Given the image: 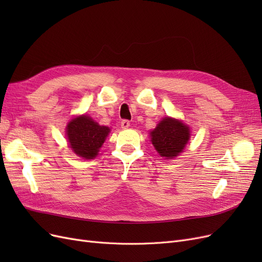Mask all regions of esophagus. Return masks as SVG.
<instances>
[{
  "instance_id": "34e87169",
  "label": "esophagus",
  "mask_w": 262,
  "mask_h": 262,
  "mask_svg": "<svg viewBox=\"0 0 262 262\" xmlns=\"http://www.w3.org/2000/svg\"><path fill=\"white\" fill-rule=\"evenodd\" d=\"M130 126V121L129 120H122L121 121V128H123V129H126V128H129Z\"/></svg>"
}]
</instances>
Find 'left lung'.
Instances as JSON below:
<instances>
[{"label": "left lung", "mask_w": 262, "mask_h": 262, "mask_svg": "<svg viewBox=\"0 0 262 262\" xmlns=\"http://www.w3.org/2000/svg\"><path fill=\"white\" fill-rule=\"evenodd\" d=\"M150 138L161 156L173 158L185 148L190 138V130L181 121L167 117L150 132Z\"/></svg>", "instance_id": "1"}]
</instances>
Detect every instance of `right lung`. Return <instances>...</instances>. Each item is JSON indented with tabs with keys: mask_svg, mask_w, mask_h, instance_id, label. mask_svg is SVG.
<instances>
[{
	"mask_svg": "<svg viewBox=\"0 0 262 262\" xmlns=\"http://www.w3.org/2000/svg\"><path fill=\"white\" fill-rule=\"evenodd\" d=\"M109 128L99 125L86 115L76 117L68 123L67 134L70 147L86 160H92L105 142Z\"/></svg>",
	"mask_w": 262,
	"mask_h": 262,
	"instance_id": "right-lung-1",
	"label": "right lung"
}]
</instances>
